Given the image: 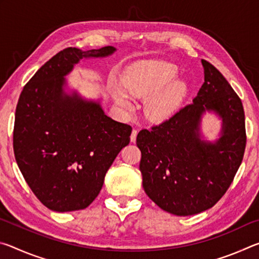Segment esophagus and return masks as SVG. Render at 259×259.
Segmentation results:
<instances>
[{
	"label": "esophagus",
	"mask_w": 259,
	"mask_h": 259,
	"mask_svg": "<svg viewBox=\"0 0 259 259\" xmlns=\"http://www.w3.org/2000/svg\"><path fill=\"white\" fill-rule=\"evenodd\" d=\"M137 134H138V131L136 130V129H134L133 130V133H131V136H130V140L133 143H135L136 142V138H137Z\"/></svg>",
	"instance_id": "obj_1"
}]
</instances>
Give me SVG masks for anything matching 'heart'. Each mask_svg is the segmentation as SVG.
Listing matches in <instances>:
<instances>
[{
    "label": "heart",
    "instance_id": "obj_1",
    "mask_svg": "<svg viewBox=\"0 0 259 259\" xmlns=\"http://www.w3.org/2000/svg\"><path fill=\"white\" fill-rule=\"evenodd\" d=\"M177 73V67L172 64L151 61L125 73L122 77V85L130 95L147 97L146 115L153 121H162L171 116L186 97L187 87L183 81L175 78ZM119 85L112 87L115 102L121 107L131 109L134 100Z\"/></svg>",
    "mask_w": 259,
    "mask_h": 259
}]
</instances>
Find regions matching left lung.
<instances>
[{"label":"left lung","mask_w":259,"mask_h":259,"mask_svg":"<svg viewBox=\"0 0 259 259\" xmlns=\"http://www.w3.org/2000/svg\"><path fill=\"white\" fill-rule=\"evenodd\" d=\"M204 82L192 104L137 135L139 169L146 194L161 209L191 216L212 208L229 190L242 162L247 135L242 102L218 69L202 59ZM223 120L214 144L199 139L200 115Z\"/></svg>","instance_id":"1"}]
</instances>
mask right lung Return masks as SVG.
<instances>
[{
	"label": "right lung",
	"instance_id": "right-lung-1",
	"mask_svg": "<svg viewBox=\"0 0 259 259\" xmlns=\"http://www.w3.org/2000/svg\"><path fill=\"white\" fill-rule=\"evenodd\" d=\"M115 48H66L26 83L17 104L14 152L35 196L54 211L90 205L133 128L114 121L99 103L64 93L65 75L83 57H105Z\"/></svg>",
	"mask_w": 259,
	"mask_h": 259
}]
</instances>
